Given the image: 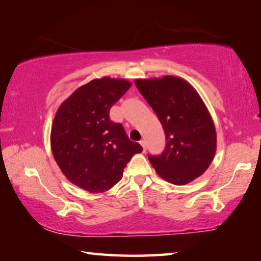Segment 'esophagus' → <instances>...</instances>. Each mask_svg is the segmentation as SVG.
<instances>
[{
	"instance_id": "1",
	"label": "esophagus",
	"mask_w": 261,
	"mask_h": 261,
	"mask_svg": "<svg viewBox=\"0 0 261 261\" xmlns=\"http://www.w3.org/2000/svg\"><path fill=\"white\" fill-rule=\"evenodd\" d=\"M139 143H140V145H141V146H143V149H144V152H145V151H146V143H145V140H140V141H139Z\"/></svg>"
}]
</instances>
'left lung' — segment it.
<instances>
[{
  "mask_svg": "<svg viewBox=\"0 0 261 261\" xmlns=\"http://www.w3.org/2000/svg\"><path fill=\"white\" fill-rule=\"evenodd\" d=\"M136 86L165 130L167 144L160 155H148L160 177L184 185L205 173L216 151L213 120L197 91L184 79H136Z\"/></svg>",
  "mask_w": 261,
  "mask_h": 261,
  "instance_id": "left-lung-1",
  "label": "left lung"
}]
</instances>
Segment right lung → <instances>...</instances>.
Listing matches in <instances>:
<instances>
[{
  "instance_id": "obj_1",
  "label": "right lung",
  "mask_w": 261,
  "mask_h": 261,
  "mask_svg": "<svg viewBox=\"0 0 261 261\" xmlns=\"http://www.w3.org/2000/svg\"><path fill=\"white\" fill-rule=\"evenodd\" d=\"M130 86L125 79H93L77 88L55 115L53 155L65 177L88 192L112 189L131 158L143 151L129 139L121 123L109 118L112 106Z\"/></svg>"
}]
</instances>
